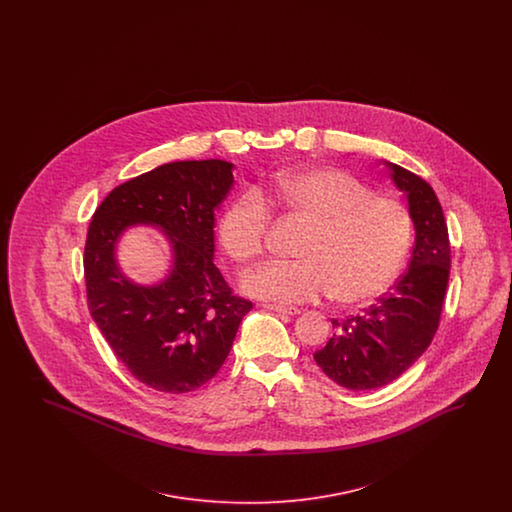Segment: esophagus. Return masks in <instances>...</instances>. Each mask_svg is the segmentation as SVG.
I'll list each match as a JSON object with an SVG mask.
<instances>
[{"mask_svg":"<svg viewBox=\"0 0 512 512\" xmlns=\"http://www.w3.org/2000/svg\"><path fill=\"white\" fill-rule=\"evenodd\" d=\"M268 311H274V313H280V315H288V317H295L299 315V309L295 307H284V305H272V303H265L263 305Z\"/></svg>","mask_w":512,"mask_h":512,"instance_id":"1","label":"esophagus"}]
</instances>
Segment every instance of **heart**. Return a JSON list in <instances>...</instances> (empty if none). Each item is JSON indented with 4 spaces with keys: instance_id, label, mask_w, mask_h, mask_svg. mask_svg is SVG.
Instances as JSON below:
<instances>
[{
    "instance_id": "obj_1",
    "label": "heart",
    "mask_w": 512,
    "mask_h": 512,
    "mask_svg": "<svg viewBox=\"0 0 512 512\" xmlns=\"http://www.w3.org/2000/svg\"><path fill=\"white\" fill-rule=\"evenodd\" d=\"M270 205L309 222L297 261H270L245 274L244 290L268 301L305 303L334 295L343 305L386 292L411 249L407 207L349 172L328 167L282 172L259 192L236 195L219 222L220 244L240 265L261 257Z\"/></svg>"
}]
</instances>
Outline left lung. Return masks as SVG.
<instances>
[{"mask_svg":"<svg viewBox=\"0 0 512 512\" xmlns=\"http://www.w3.org/2000/svg\"><path fill=\"white\" fill-rule=\"evenodd\" d=\"M391 180L407 195L414 222L409 270L361 315L332 318L336 334L315 353L322 372L347 390H376L397 380L438 330L451 268L447 222L432 186L395 163Z\"/></svg>","mask_w":512,"mask_h":512,"instance_id":"left-lung-1","label":"left lung"}]
</instances>
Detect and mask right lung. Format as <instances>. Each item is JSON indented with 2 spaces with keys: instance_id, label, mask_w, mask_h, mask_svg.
<instances>
[{
  "instance_id": "add662e5",
  "label": "right lung",
  "mask_w": 512,
  "mask_h": 512,
  "mask_svg": "<svg viewBox=\"0 0 512 512\" xmlns=\"http://www.w3.org/2000/svg\"><path fill=\"white\" fill-rule=\"evenodd\" d=\"M232 171L220 159L161 165L117 186L90 222V315L126 370L153 390L188 393L215 378L253 309L213 263L215 213L234 184ZM134 223L157 225L172 242V272L155 287L134 285L116 263L118 238Z\"/></svg>"
}]
</instances>
